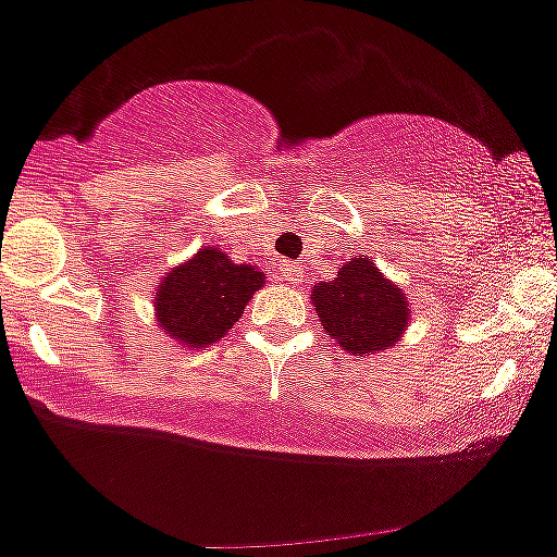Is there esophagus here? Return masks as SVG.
<instances>
[{
    "label": "esophagus",
    "instance_id": "esophagus-1",
    "mask_svg": "<svg viewBox=\"0 0 557 557\" xmlns=\"http://www.w3.org/2000/svg\"><path fill=\"white\" fill-rule=\"evenodd\" d=\"M280 277L288 280V283H298V280L304 277V269L298 264H290V261H283V264H280Z\"/></svg>",
    "mask_w": 557,
    "mask_h": 557
}]
</instances>
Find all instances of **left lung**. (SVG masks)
Returning a JSON list of instances; mask_svg holds the SVG:
<instances>
[{
    "mask_svg": "<svg viewBox=\"0 0 557 557\" xmlns=\"http://www.w3.org/2000/svg\"><path fill=\"white\" fill-rule=\"evenodd\" d=\"M311 304L325 333L359 359L399 344L412 317L407 293L370 256H354L333 280L317 283Z\"/></svg>",
    "mask_w": 557,
    "mask_h": 557,
    "instance_id": "obj_1",
    "label": "left lung"
}]
</instances>
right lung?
I'll use <instances>...</instances> for the list:
<instances>
[{
    "mask_svg": "<svg viewBox=\"0 0 557 557\" xmlns=\"http://www.w3.org/2000/svg\"><path fill=\"white\" fill-rule=\"evenodd\" d=\"M267 277L253 264H235L222 248L203 246L158 280L156 325L187 348H209L230 333Z\"/></svg>",
    "mask_w": 557,
    "mask_h": 557,
    "instance_id": "obj_1",
    "label": "right lung"
}]
</instances>
